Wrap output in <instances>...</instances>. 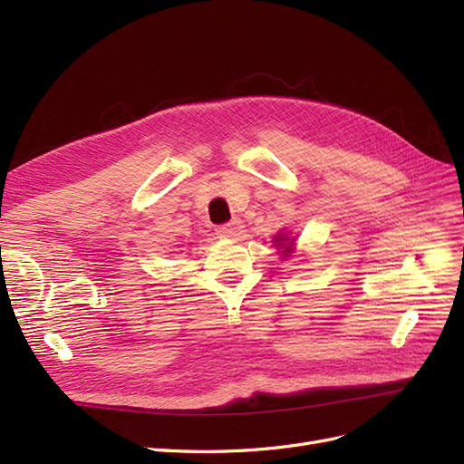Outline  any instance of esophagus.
<instances>
[{"instance_id": "1", "label": "esophagus", "mask_w": 464, "mask_h": 464, "mask_svg": "<svg viewBox=\"0 0 464 464\" xmlns=\"http://www.w3.org/2000/svg\"><path fill=\"white\" fill-rule=\"evenodd\" d=\"M243 233V223L238 219H233L229 223H223V226L218 227V235L219 237H227V238H235Z\"/></svg>"}]
</instances>
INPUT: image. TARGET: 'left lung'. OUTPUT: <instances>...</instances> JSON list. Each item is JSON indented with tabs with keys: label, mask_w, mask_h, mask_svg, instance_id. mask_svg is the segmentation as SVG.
Listing matches in <instances>:
<instances>
[{
	"label": "left lung",
	"mask_w": 464,
	"mask_h": 464,
	"mask_svg": "<svg viewBox=\"0 0 464 464\" xmlns=\"http://www.w3.org/2000/svg\"><path fill=\"white\" fill-rule=\"evenodd\" d=\"M273 245H276L277 248H281V254L285 256V258L295 252V238H290V237H286L283 233L273 237Z\"/></svg>",
	"instance_id": "8db88e82"
}]
</instances>
